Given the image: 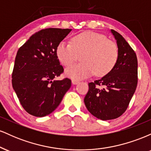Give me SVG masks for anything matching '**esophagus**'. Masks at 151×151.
<instances>
[{
	"label": "esophagus",
	"mask_w": 151,
	"mask_h": 151,
	"mask_svg": "<svg viewBox=\"0 0 151 151\" xmlns=\"http://www.w3.org/2000/svg\"><path fill=\"white\" fill-rule=\"evenodd\" d=\"M79 82V81L76 80V79H72V84H73V85H76V84H77Z\"/></svg>",
	"instance_id": "esophagus-1"
}]
</instances>
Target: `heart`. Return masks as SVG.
Wrapping results in <instances>:
<instances>
[{
  "label": "heart",
  "mask_w": 151,
  "mask_h": 151,
  "mask_svg": "<svg viewBox=\"0 0 151 151\" xmlns=\"http://www.w3.org/2000/svg\"><path fill=\"white\" fill-rule=\"evenodd\" d=\"M59 61L65 67L75 62L80 56V63L67 68L66 76L73 79H83L96 73L101 77L110 72L116 64L119 50L114 41L104 35L86 31L74 36L71 45L60 42L56 49Z\"/></svg>",
  "instance_id": "b5f03b06"
}]
</instances>
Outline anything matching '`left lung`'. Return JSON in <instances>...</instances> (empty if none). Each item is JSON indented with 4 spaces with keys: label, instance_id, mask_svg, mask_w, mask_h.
Here are the masks:
<instances>
[{
    "label": "left lung",
    "instance_id": "8db88e82",
    "mask_svg": "<svg viewBox=\"0 0 151 151\" xmlns=\"http://www.w3.org/2000/svg\"><path fill=\"white\" fill-rule=\"evenodd\" d=\"M116 40L119 58L112 70L89 83L84 101L88 111L103 121L122 115L127 109L138 84V61L129 44L116 31L111 30Z\"/></svg>",
    "mask_w": 151,
    "mask_h": 151
}]
</instances>
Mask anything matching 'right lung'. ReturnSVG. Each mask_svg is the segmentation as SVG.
Segmentation results:
<instances>
[{"instance_id":"add662e5","label":"right lung","mask_w":151,"mask_h":151,"mask_svg":"<svg viewBox=\"0 0 151 151\" xmlns=\"http://www.w3.org/2000/svg\"><path fill=\"white\" fill-rule=\"evenodd\" d=\"M72 29L46 28L35 32L15 57L12 85L26 111L43 117L54 111L71 87L68 78L56 80L64 72L56 54L58 44Z\"/></svg>"}]
</instances>
